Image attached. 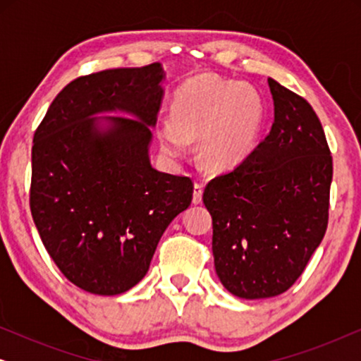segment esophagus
I'll return each mask as SVG.
<instances>
[{
  "instance_id": "obj_1",
  "label": "esophagus",
  "mask_w": 361,
  "mask_h": 361,
  "mask_svg": "<svg viewBox=\"0 0 361 361\" xmlns=\"http://www.w3.org/2000/svg\"><path fill=\"white\" fill-rule=\"evenodd\" d=\"M202 194H204V184H202V182H195L194 195H192V202H194L195 205L202 202Z\"/></svg>"
}]
</instances>
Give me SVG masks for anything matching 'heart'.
<instances>
[{"instance_id": "obj_1", "label": "heart", "mask_w": 361, "mask_h": 361, "mask_svg": "<svg viewBox=\"0 0 361 361\" xmlns=\"http://www.w3.org/2000/svg\"><path fill=\"white\" fill-rule=\"evenodd\" d=\"M172 121H162L159 137L166 152L184 154L189 137L200 135V154L212 167H233L250 156L263 123V102L255 88L197 77L176 92Z\"/></svg>"}]
</instances>
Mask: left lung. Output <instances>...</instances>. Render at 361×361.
Returning a JSON list of instances; mask_svg holds the SVG:
<instances>
[{
	"mask_svg": "<svg viewBox=\"0 0 361 361\" xmlns=\"http://www.w3.org/2000/svg\"><path fill=\"white\" fill-rule=\"evenodd\" d=\"M269 135L207 184L215 271L241 299L274 298L304 273L329 224L332 156L309 102L268 78Z\"/></svg>",
	"mask_w": 361,
	"mask_h": 361,
	"instance_id": "left-lung-1",
	"label": "left lung"
}]
</instances>
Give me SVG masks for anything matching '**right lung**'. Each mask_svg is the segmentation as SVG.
Wrapping results in <instances>:
<instances>
[{"label":"right lung","instance_id":"obj_1","mask_svg":"<svg viewBox=\"0 0 361 361\" xmlns=\"http://www.w3.org/2000/svg\"><path fill=\"white\" fill-rule=\"evenodd\" d=\"M159 63L108 68L62 88L34 133L29 207L62 274L87 293L116 295L145 278L162 233L192 202L190 177L147 156L162 100ZM109 117L106 132L91 115Z\"/></svg>","mask_w":361,"mask_h":361}]
</instances>
